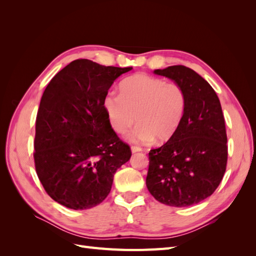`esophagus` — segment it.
Here are the masks:
<instances>
[{"label": "esophagus", "mask_w": 256, "mask_h": 256, "mask_svg": "<svg viewBox=\"0 0 256 256\" xmlns=\"http://www.w3.org/2000/svg\"><path fill=\"white\" fill-rule=\"evenodd\" d=\"M131 152H142V148L140 146H131Z\"/></svg>", "instance_id": "obj_1"}]
</instances>
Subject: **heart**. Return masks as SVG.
Instances as JSON below:
<instances>
[{"mask_svg":"<svg viewBox=\"0 0 256 256\" xmlns=\"http://www.w3.org/2000/svg\"><path fill=\"white\" fill-rule=\"evenodd\" d=\"M104 108L111 127L125 134L136 120L138 125L128 134L134 143L166 142L180 128L187 108L182 85L148 74H138L124 80L120 95L108 92Z\"/></svg>","mask_w":256,"mask_h":256,"instance_id":"b5f03b06","label":"heart"}]
</instances>
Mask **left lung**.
<instances>
[{"label":"left lung","instance_id":"1","mask_svg":"<svg viewBox=\"0 0 256 256\" xmlns=\"http://www.w3.org/2000/svg\"><path fill=\"white\" fill-rule=\"evenodd\" d=\"M154 74L182 85L187 108L174 136L150 152L147 189L162 204L194 205L212 194L226 173L228 138L220 100L210 84L186 66Z\"/></svg>","mask_w":256,"mask_h":256}]
</instances>
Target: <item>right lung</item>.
<instances>
[{
	"label": "right lung",
	"instance_id": "add662e5",
	"mask_svg": "<svg viewBox=\"0 0 256 256\" xmlns=\"http://www.w3.org/2000/svg\"><path fill=\"white\" fill-rule=\"evenodd\" d=\"M132 67L76 60L46 88L36 118L34 160L46 192L67 208L90 209L109 194L131 157L104 108L113 82Z\"/></svg>",
	"mask_w": 256,
	"mask_h": 256
}]
</instances>
